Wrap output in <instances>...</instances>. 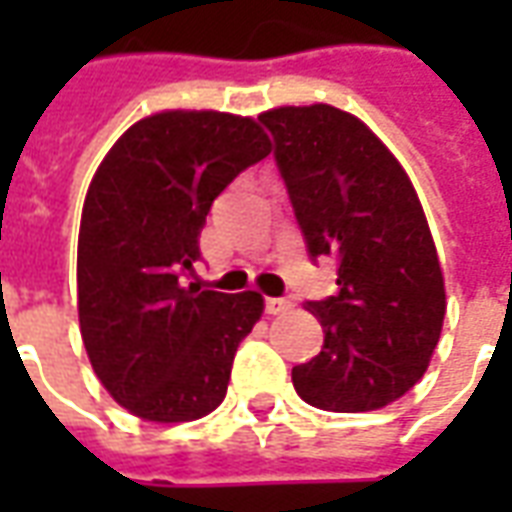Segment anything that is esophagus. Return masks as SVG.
Returning <instances> with one entry per match:
<instances>
[{
	"label": "esophagus",
	"mask_w": 512,
	"mask_h": 512,
	"mask_svg": "<svg viewBox=\"0 0 512 512\" xmlns=\"http://www.w3.org/2000/svg\"><path fill=\"white\" fill-rule=\"evenodd\" d=\"M293 310V301L290 299H266V312L268 315H282V312Z\"/></svg>",
	"instance_id": "1"
}]
</instances>
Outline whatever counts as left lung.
I'll return each instance as SVG.
<instances>
[{"label": "left lung", "mask_w": 512, "mask_h": 512, "mask_svg": "<svg viewBox=\"0 0 512 512\" xmlns=\"http://www.w3.org/2000/svg\"><path fill=\"white\" fill-rule=\"evenodd\" d=\"M310 260H337V293L307 301L323 348L293 367L301 400L373 411L417 384L439 343L444 277L406 169L359 117L329 104L260 115Z\"/></svg>", "instance_id": "left-lung-1"}]
</instances>
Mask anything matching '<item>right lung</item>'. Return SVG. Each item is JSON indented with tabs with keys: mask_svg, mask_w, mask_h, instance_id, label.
I'll return each instance as SVG.
<instances>
[{
	"mask_svg": "<svg viewBox=\"0 0 512 512\" xmlns=\"http://www.w3.org/2000/svg\"><path fill=\"white\" fill-rule=\"evenodd\" d=\"M271 153L252 117L158 112L106 153L79 227V326L95 376L150 422H189L227 395L263 296L189 288L213 200Z\"/></svg>",
	"mask_w": 512,
	"mask_h": 512,
	"instance_id": "1",
	"label": "right lung"
}]
</instances>
